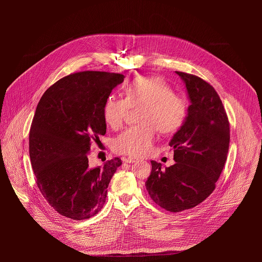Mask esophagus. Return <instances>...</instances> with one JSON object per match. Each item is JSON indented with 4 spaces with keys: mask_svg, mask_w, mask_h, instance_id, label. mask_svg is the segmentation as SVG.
<instances>
[{
    "mask_svg": "<svg viewBox=\"0 0 262 262\" xmlns=\"http://www.w3.org/2000/svg\"><path fill=\"white\" fill-rule=\"evenodd\" d=\"M122 161H123L124 163L130 164V163H136V162H138L139 160H138V159H136V158H132V157H128V158H123V159H122Z\"/></svg>",
    "mask_w": 262,
    "mask_h": 262,
    "instance_id": "esophagus-1",
    "label": "esophagus"
}]
</instances>
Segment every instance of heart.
<instances>
[{
  "mask_svg": "<svg viewBox=\"0 0 262 262\" xmlns=\"http://www.w3.org/2000/svg\"><path fill=\"white\" fill-rule=\"evenodd\" d=\"M124 93L125 99L113 94L106 97L102 117L107 126L118 128L129 106H140L137 112L140 123L118 135L112 147L119 155L144 157L152 150L157 129L170 135L180 128L186 116V101L159 77H136L125 84Z\"/></svg>",
  "mask_w": 262,
  "mask_h": 262,
  "instance_id": "b5f03b06",
  "label": "heart"
}]
</instances>
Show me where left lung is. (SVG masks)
<instances>
[{"label":"left lung","mask_w":262,"mask_h":262,"mask_svg":"<svg viewBox=\"0 0 262 262\" xmlns=\"http://www.w3.org/2000/svg\"><path fill=\"white\" fill-rule=\"evenodd\" d=\"M175 72L191 101L188 116L169 143L175 164L164 169L151 161L145 182L151 199L171 212L193 208L213 192L230 142L228 117L214 88L194 74Z\"/></svg>","instance_id":"8db88e82"}]
</instances>
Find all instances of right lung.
I'll return each mask as SVG.
<instances>
[{
  "label": "right lung",
  "mask_w": 262,
  "mask_h": 262,
  "mask_svg": "<svg viewBox=\"0 0 262 262\" xmlns=\"http://www.w3.org/2000/svg\"><path fill=\"white\" fill-rule=\"evenodd\" d=\"M124 76L105 71L69 74L51 86L37 104L29 152L39 191L60 214L83 221L102 208L107 186L122 162L89 166L93 142L106 132L102 106Z\"/></svg>",
  "instance_id": "add662e5"
}]
</instances>
